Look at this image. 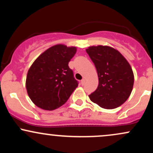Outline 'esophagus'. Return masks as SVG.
Wrapping results in <instances>:
<instances>
[{
  "label": "esophagus",
  "mask_w": 153,
  "mask_h": 153,
  "mask_svg": "<svg viewBox=\"0 0 153 153\" xmlns=\"http://www.w3.org/2000/svg\"><path fill=\"white\" fill-rule=\"evenodd\" d=\"M85 78H82V80H81V84H82V85H83V84L85 83Z\"/></svg>",
  "instance_id": "1"
}]
</instances>
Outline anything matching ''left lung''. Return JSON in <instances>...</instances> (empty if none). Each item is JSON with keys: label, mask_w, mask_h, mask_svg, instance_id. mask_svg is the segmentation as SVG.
Wrapping results in <instances>:
<instances>
[{"label": "left lung", "mask_w": 153, "mask_h": 153, "mask_svg": "<svg viewBox=\"0 0 153 153\" xmlns=\"http://www.w3.org/2000/svg\"><path fill=\"white\" fill-rule=\"evenodd\" d=\"M86 52L99 76V85L89 95L90 99L106 109L121 106L129 97L134 85L130 65L118 50L108 46L89 47Z\"/></svg>", "instance_id": "left-lung-1"}]
</instances>
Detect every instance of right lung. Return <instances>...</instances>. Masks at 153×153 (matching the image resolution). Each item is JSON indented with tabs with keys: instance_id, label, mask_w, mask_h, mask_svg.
<instances>
[{
	"instance_id": "1",
	"label": "right lung",
	"mask_w": 153,
	"mask_h": 153,
	"mask_svg": "<svg viewBox=\"0 0 153 153\" xmlns=\"http://www.w3.org/2000/svg\"><path fill=\"white\" fill-rule=\"evenodd\" d=\"M76 52V47L57 45L44 52L28 71L26 88L36 106L52 111L68 101L78 82L68 66Z\"/></svg>"
}]
</instances>
